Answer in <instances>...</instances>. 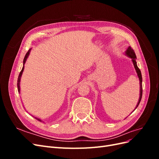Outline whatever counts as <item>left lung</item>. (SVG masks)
Segmentation results:
<instances>
[{"label": "left lung", "mask_w": 159, "mask_h": 159, "mask_svg": "<svg viewBox=\"0 0 159 159\" xmlns=\"http://www.w3.org/2000/svg\"><path fill=\"white\" fill-rule=\"evenodd\" d=\"M126 54L129 57H131V58L132 59V61H133V65H134V68H135V70L137 71V75H138V77L139 78V81H140V98H139V102L137 103V105L136 108L138 107V105H139V103H140V102L141 100V98H142V94H143V86H142V75H141V70H139V68H138V66L137 65V61H136V59H137V56L135 55V53H134V51L133 50V49L131 48V47H129L127 51H126ZM135 108V109H136Z\"/></svg>", "instance_id": "1"}]
</instances>
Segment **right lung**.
Returning a JSON list of instances; mask_svg holds the SVG:
<instances>
[{
    "instance_id": "add662e5",
    "label": "right lung",
    "mask_w": 159,
    "mask_h": 159,
    "mask_svg": "<svg viewBox=\"0 0 159 159\" xmlns=\"http://www.w3.org/2000/svg\"><path fill=\"white\" fill-rule=\"evenodd\" d=\"M30 49L27 52V53H26L25 56V58H24V60H23V64H24V65H25V62H26V59H27V57H28V55H29V54H30ZM24 68H25V66H23V68H22L21 71L20 72V74H19L18 78V80H17V87H18V92H20V78H21V76H22V72H23ZM35 119H37V120H38V121H42L40 119H38V118H36V117H35Z\"/></svg>"
}]
</instances>
